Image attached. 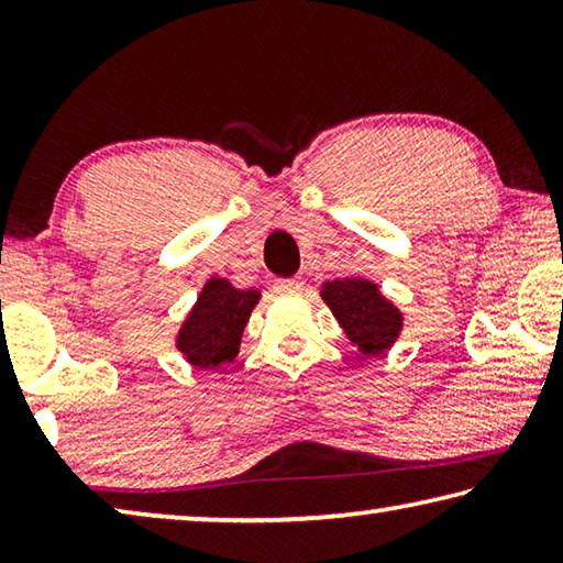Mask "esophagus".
<instances>
[{
  "mask_svg": "<svg viewBox=\"0 0 563 563\" xmlns=\"http://www.w3.org/2000/svg\"><path fill=\"white\" fill-rule=\"evenodd\" d=\"M305 288V280L302 278H290V280H280L275 285V290L283 292V295H295Z\"/></svg>",
  "mask_w": 563,
  "mask_h": 563,
  "instance_id": "34e87169",
  "label": "esophagus"
}]
</instances>
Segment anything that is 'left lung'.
I'll return each mask as SVG.
<instances>
[{
  "instance_id": "8db88e82",
  "label": "left lung",
  "mask_w": 563,
  "mask_h": 563,
  "mask_svg": "<svg viewBox=\"0 0 563 563\" xmlns=\"http://www.w3.org/2000/svg\"><path fill=\"white\" fill-rule=\"evenodd\" d=\"M320 295L347 338L365 355H379L399 338L402 312L383 298L375 283L362 278L332 280L322 285Z\"/></svg>"
}]
</instances>
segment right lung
Listing matches in <instances>:
<instances>
[{
  "label": "right lung",
  "mask_w": 563,
  "mask_h": 563,
  "mask_svg": "<svg viewBox=\"0 0 563 563\" xmlns=\"http://www.w3.org/2000/svg\"><path fill=\"white\" fill-rule=\"evenodd\" d=\"M258 300V290H238L223 278H211L180 325L176 347L198 369H213L223 362H233L245 322Z\"/></svg>",
  "instance_id": "obj_1"
}]
</instances>
